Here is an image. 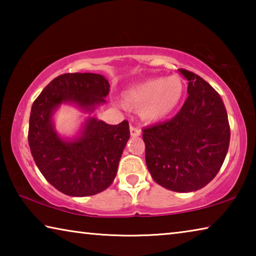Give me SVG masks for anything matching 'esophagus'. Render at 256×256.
I'll return each instance as SVG.
<instances>
[{
	"label": "esophagus",
	"mask_w": 256,
	"mask_h": 256,
	"mask_svg": "<svg viewBox=\"0 0 256 256\" xmlns=\"http://www.w3.org/2000/svg\"><path fill=\"white\" fill-rule=\"evenodd\" d=\"M130 132H131V136H141V131H140V128H136V126H131L130 128Z\"/></svg>",
	"instance_id": "obj_1"
}]
</instances>
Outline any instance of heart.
Here are the masks:
<instances>
[{
	"label": "heart",
	"instance_id": "b5f03b06",
	"mask_svg": "<svg viewBox=\"0 0 256 256\" xmlns=\"http://www.w3.org/2000/svg\"><path fill=\"white\" fill-rule=\"evenodd\" d=\"M184 86L178 76L154 78L131 86L124 92V102L132 107H141L142 118L157 122L170 116L178 106Z\"/></svg>",
	"mask_w": 256,
	"mask_h": 256
}]
</instances>
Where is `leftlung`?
Here are the masks:
<instances>
[{"label":"left lung","instance_id":"obj_1","mask_svg":"<svg viewBox=\"0 0 256 256\" xmlns=\"http://www.w3.org/2000/svg\"><path fill=\"white\" fill-rule=\"evenodd\" d=\"M188 94L170 120L144 128L146 164L156 183L175 192H193L214 178L230 141L227 110L219 94L184 68Z\"/></svg>","mask_w":256,"mask_h":256}]
</instances>
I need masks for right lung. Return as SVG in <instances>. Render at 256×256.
Returning a JSON list of instances; mask_svg holds the SVG:
<instances>
[{"instance_id":"obj_1","label":"right lung","mask_w":256,"mask_h":256,"mask_svg":"<svg viewBox=\"0 0 256 256\" xmlns=\"http://www.w3.org/2000/svg\"><path fill=\"white\" fill-rule=\"evenodd\" d=\"M110 84L96 73H66L52 80L34 102L28 142L38 170L56 190L70 196L102 192L114 180L130 138L126 120L110 125L89 118L81 134L71 141L55 131L52 116L63 102L94 112L106 102Z\"/></svg>"}]
</instances>
